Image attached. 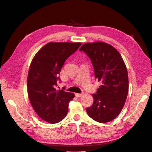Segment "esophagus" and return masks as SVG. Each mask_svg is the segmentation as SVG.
Returning a JSON list of instances; mask_svg holds the SVG:
<instances>
[{
    "mask_svg": "<svg viewBox=\"0 0 152 152\" xmlns=\"http://www.w3.org/2000/svg\"><path fill=\"white\" fill-rule=\"evenodd\" d=\"M83 95V94H79V93H75V96L77 98H80Z\"/></svg>",
    "mask_w": 152,
    "mask_h": 152,
    "instance_id": "obj_1",
    "label": "esophagus"
}]
</instances>
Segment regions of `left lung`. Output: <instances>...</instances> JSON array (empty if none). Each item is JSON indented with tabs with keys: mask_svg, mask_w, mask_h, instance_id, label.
Segmentation results:
<instances>
[{
	"mask_svg": "<svg viewBox=\"0 0 152 152\" xmlns=\"http://www.w3.org/2000/svg\"><path fill=\"white\" fill-rule=\"evenodd\" d=\"M80 50L86 53L94 68L95 79L101 82L93 104L86 108L88 115L96 122L113 121L121 113L129 91L128 73L123 59L112 45L103 42L86 43Z\"/></svg>",
	"mask_w": 152,
	"mask_h": 152,
	"instance_id": "1",
	"label": "left lung"
}]
</instances>
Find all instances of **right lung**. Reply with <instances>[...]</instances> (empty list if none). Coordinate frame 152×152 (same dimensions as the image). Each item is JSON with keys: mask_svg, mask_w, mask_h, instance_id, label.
<instances>
[{"mask_svg": "<svg viewBox=\"0 0 152 152\" xmlns=\"http://www.w3.org/2000/svg\"><path fill=\"white\" fill-rule=\"evenodd\" d=\"M80 42H49L35 55L27 79V91L35 112L44 121L55 124L66 117L74 94L55 87L66 59Z\"/></svg>", "mask_w": 152, "mask_h": 152, "instance_id": "add662e5", "label": "right lung"}]
</instances>
